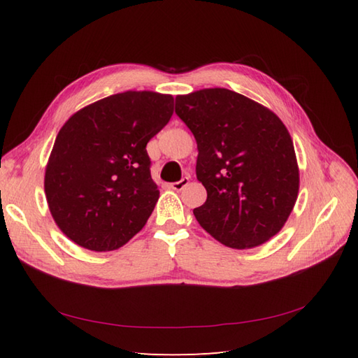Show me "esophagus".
I'll list each match as a JSON object with an SVG mask.
<instances>
[{"label": "esophagus", "instance_id": "1", "mask_svg": "<svg viewBox=\"0 0 358 358\" xmlns=\"http://www.w3.org/2000/svg\"><path fill=\"white\" fill-rule=\"evenodd\" d=\"M189 185V177H183L180 181H175V183L171 185L172 191H181V189H185Z\"/></svg>", "mask_w": 358, "mask_h": 358}]
</instances>
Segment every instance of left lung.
Instances as JSON below:
<instances>
[{"label": "left lung", "mask_w": 358, "mask_h": 358, "mask_svg": "<svg viewBox=\"0 0 358 358\" xmlns=\"http://www.w3.org/2000/svg\"><path fill=\"white\" fill-rule=\"evenodd\" d=\"M195 136L196 178L208 199L196 222L222 245L250 249L277 235L295 206L300 171L291 135L275 113L229 89L175 98Z\"/></svg>", "instance_id": "left-lung-1"}]
</instances>
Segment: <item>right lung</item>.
<instances>
[{
  "label": "right lung",
  "instance_id": "obj_1",
  "mask_svg": "<svg viewBox=\"0 0 358 358\" xmlns=\"http://www.w3.org/2000/svg\"><path fill=\"white\" fill-rule=\"evenodd\" d=\"M172 113V95L127 90L80 109L59 129L44 194L75 245L115 250L143 229L159 196L146 146Z\"/></svg>",
  "mask_w": 358,
  "mask_h": 358
}]
</instances>
